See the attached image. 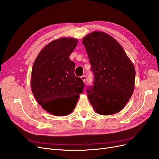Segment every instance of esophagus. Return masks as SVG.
I'll use <instances>...</instances> for the list:
<instances>
[{"instance_id":"34e87169","label":"esophagus","mask_w":159,"mask_h":159,"mask_svg":"<svg viewBox=\"0 0 159 159\" xmlns=\"http://www.w3.org/2000/svg\"><path fill=\"white\" fill-rule=\"evenodd\" d=\"M81 79L82 80V81L85 83V75H82L81 76Z\"/></svg>"}]
</instances>
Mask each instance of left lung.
<instances>
[{"label": "left lung", "mask_w": 159, "mask_h": 159, "mask_svg": "<svg viewBox=\"0 0 159 159\" xmlns=\"http://www.w3.org/2000/svg\"><path fill=\"white\" fill-rule=\"evenodd\" d=\"M93 85L87 90L95 111L109 115L121 111L133 95L135 69L123 47L108 34L94 31L83 38Z\"/></svg>", "instance_id": "1"}]
</instances>
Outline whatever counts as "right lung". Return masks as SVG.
<instances>
[{
  "label": "right lung",
  "instance_id": "add662e5",
  "mask_svg": "<svg viewBox=\"0 0 159 159\" xmlns=\"http://www.w3.org/2000/svg\"><path fill=\"white\" fill-rule=\"evenodd\" d=\"M78 40L60 38L48 43L34 62L31 89L36 102L47 112L64 116L73 111L84 83L74 74L75 63L70 55Z\"/></svg>",
  "mask_w": 159,
  "mask_h": 159
}]
</instances>
